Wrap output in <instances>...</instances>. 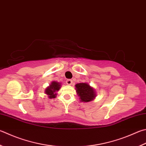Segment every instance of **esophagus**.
Segmentation results:
<instances>
[{"label": "esophagus", "mask_w": 146, "mask_h": 146, "mask_svg": "<svg viewBox=\"0 0 146 146\" xmlns=\"http://www.w3.org/2000/svg\"><path fill=\"white\" fill-rule=\"evenodd\" d=\"M66 84H67L68 85H70V86H71V85L73 84V81L70 80V79H68V80H66Z\"/></svg>", "instance_id": "34e87169"}]
</instances>
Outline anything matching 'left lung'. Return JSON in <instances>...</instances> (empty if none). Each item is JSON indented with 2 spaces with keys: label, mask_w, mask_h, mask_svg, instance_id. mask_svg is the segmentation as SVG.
<instances>
[{
  "label": "left lung",
  "mask_w": 146,
  "mask_h": 146,
  "mask_svg": "<svg viewBox=\"0 0 146 146\" xmlns=\"http://www.w3.org/2000/svg\"><path fill=\"white\" fill-rule=\"evenodd\" d=\"M76 91L82 102H89L96 96L94 88L87 83H79L75 85Z\"/></svg>",
  "instance_id": "8db88e82"
}]
</instances>
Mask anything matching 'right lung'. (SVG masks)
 I'll return each instance as SVG.
<instances>
[{"instance_id": "right-lung-1", "label": "right lung", "mask_w": 146, "mask_h": 146, "mask_svg": "<svg viewBox=\"0 0 146 146\" xmlns=\"http://www.w3.org/2000/svg\"><path fill=\"white\" fill-rule=\"evenodd\" d=\"M61 85L55 81H53L50 86L45 89V93L48 96L49 98H55L56 97V92L60 89Z\"/></svg>"}]
</instances>
